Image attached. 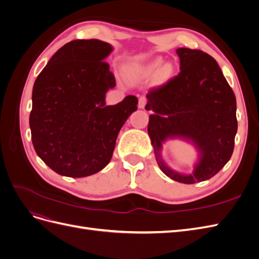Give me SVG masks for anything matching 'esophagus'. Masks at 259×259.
Returning a JSON list of instances; mask_svg holds the SVG:
<instances>
[{"mask_svg":"<svg viewBox=\"0 0 259 259\" xmlns=\"http://www.w3.org/2000/svg\"><path fill=\"white\" fill-rule=\"evenodd\" d=\"M147 105V98L145 96H142L139 98V101H138V108L139 109H144Z\"/></svg>","mask_w":259,"mask_h":259,"instance_id":"esophagus-1","label":"esophagus"}]
</instances>
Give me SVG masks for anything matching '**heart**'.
I'll return each mask as SVG.
<instances>
[{"instance_id": "heart-1", "label": "heart", "mask_w": 259, "mask_h": 259, "mask_svg": "<svg viewBox=\"0 0 259 259\" xmlns=\"http://www.w3.org/2000/svg\"><path fill=\"white\" fill-rule=\"evenodd\" d=\"M174 66L169 61H162L160 57L152 58L142 65L131 66L125 70V74L131 80L144 81L154 74V80L159 83L168 81L174 74Z\"/></svg>"}]
</instances>
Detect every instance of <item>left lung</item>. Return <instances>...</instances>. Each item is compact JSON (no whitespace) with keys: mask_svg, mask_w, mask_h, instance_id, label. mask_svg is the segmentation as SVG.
Listing matches in <instances>:
<instances>
[{"mask_svg":"<svg viewBox=\"0 0 259 259\" xmlns=\"http://www.w3.org/2000/svg\"><path fill=\"white\" fill-rule=\"evenodd\" d=\"M180 72L147 94L148 134L158 165L167 177L183 184L204 182L231 158L238 131L237 101L217 61L200 50L177 49ZM191 142L199 152L191 175L169 169L160 150L168 139Z\"/></svg>","mask_w":259,"mask_h":259,"instance_id":"8db88e82","label":"left lung"}]
</instances>
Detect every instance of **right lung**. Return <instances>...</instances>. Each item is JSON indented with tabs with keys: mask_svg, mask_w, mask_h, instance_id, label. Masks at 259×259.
Listing matches in <instances>:
<instances>
[{
	"mask_svg": "<svg viewBox=\"0 0 259 259\" xmlns=\"http://www.w3.org/2000/svg\"><path fill=\"white\" fill-rule=\"evenodd\" d=\"M112 51L96 38L69 42L34 82L31 138L36 154L59 175L80 178L106 167L117 134L137 110L138 99L132 95L106 106V94L115 86L105 62Z\"/></svg>",
	"mask_w": 259,
	"mask_h": 259,
	"instance_id": "obj_1",
	"label": "right lung"
}]
</instances>
